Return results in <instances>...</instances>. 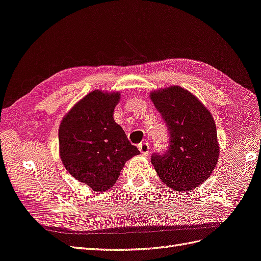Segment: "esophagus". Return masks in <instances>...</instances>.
Masks as SVG:
<instances>
[{
	"instance_id": "obj_1",
	"label": "esophagus",
	"mask_w": 261,
	"mask_h": 261,
	"mask_svg": "<svg viewBox=\"0 0 261 261\" xmlns=\"http://www.w3.org/2000/svg\"><path fill=\"white\" fill-rule=\"evenodd\" d=\"M138 148H139V150H140V152H141L142 154L148 155V153H149V148H150V145H149L148 142H142V143H140V144H139Z\"/></svg>"
}]
</instances>
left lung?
Segmentation results:
<instances>
[{
    "label": "left lung",
    "mask_w": 261,
    "mask_h": 261,
    "mask_svg": "<svg viewBox=\"0 0 261 261\" xmlns=\"http://www.w3.org/2000/svg\"><path fill=\"white\" fill-rule=\"evenodd\" d=\"M167 124L169 148L151 162L162 182L175 191H190L209 178L219 158L215 120L201 102L184 88L151 92Z\"/></svg>",
    "instance_id": "1"
}]
</instances>
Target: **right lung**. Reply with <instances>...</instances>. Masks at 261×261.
Returning <instances> with one entry per match:
<instances>
[{
	"mask_svg": "<svg viewBox=\"0 0 261 261\" xmlns=\"http://www.w3.org/2000/svg\"><path fill=\"white\" fill-rule=\"evenodd\" d=\"M119 101V92L94 90L65 114L59 128L63 166L93 191L112 188L124 163L140 153L113 119Z\"/></svg>",
	"mask_w": 261,
	"mask_h": 261,
	"instance_id": "1",
	"label": "right lung"
}]
</instances>
